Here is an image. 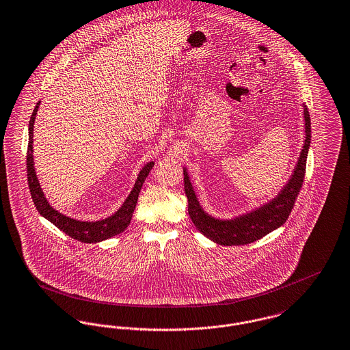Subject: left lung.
Instances as JSON below:
<instances>
[{
  "instance_id": "obj_1",
  "label": "left lung",
  "mask_w": 350,
  "mask_h": 350,
  "mask_svg": "<svg viewBox=\"0 0 350 350\" xmlns=\"http://www.w3.org/2000/svg\"><path fill=\"white\" fill-rule=\"evenodd\" d=\"M304 120H306V142L301 149L299 161L293 170V174L287 185L273 198L269 204L251 211L246 215L231 221H219L207 215L196 197L193 186L190 184L187 172L184 170V184L187 197V211L197 227V230L211 239L213 242L222 246H241L252 243L275 228L282 226L287 221L295 201L300 193L304 183L307 156L310 144V118L308 109L304 105Z\"/></svg>"
}]
</instances>
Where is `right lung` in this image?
<instances>
[{"label":"right lung","instance_id":"add662e5","mask_svg":"<svg viewBox=\"0 0 350 350\" xmlns=\"http://www.w3.org/2000/svg\"><path fill=\"white\" fill-rule=\"evenodd\" d=\"M38 107H40V103H37L36 105V108L31 113L30 122H29V145H27V154H26V169H27V184L30 189V194H31L33 202L37 207V210L40 211V214L46 219H49L51 224H54L59 230H62L64 234H67L68 237H71L79 242H83V243L102 242L111 237H115V235L123 232L131 222L133 210H135L137 200H139L142 186L144 184L145 178L148 177L154 163L153 161L148 163L142 169L131 194L125 200L123 206L118 210V213H115L112 217L105 218L103 221H98V222H82V221H77L70 217H66L49 205L47 200L44 198V194L42 191L41 185L38 183L36 170H34L33 128H34V120H36Z\"/></svg>","mask_w":350,"mask_h":350}]
</instances>
